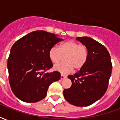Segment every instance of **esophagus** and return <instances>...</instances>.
<instances>
[{"instance_id":"34e87169","label":"esophagus","mask_w":120,"mask_h":120,"mask_svg":"<svg viewBox=\"0 0 120 120\" xmlns=\"http://www.w3.org/2000/svg\"><path fill=\"white\" fill-rule=\"evenodd\" d=\"M66 78V76L64 75H61V76H60V78H61L62 80H63V79H64V78Z\"/></svg>"}]
</instances>
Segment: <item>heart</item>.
<instances>
[{
	"label": "heart",
	"mask_w": 120,
	"mask_h": 120,
	"mask_svg": "<svg viewBox=\"0 0 120 120\" xmlns=\"http://www.w3.org/2000/svg\"><path fill=\"white\" fill-rule=\"evenodd\" d=\"M64 56L65 62L55 65L54 69L63 75L68 74L73 71L80 69L86 64L88 57L87 47L83 45L72 40L61 44L58 48L52 47L49 51V57L53 64H57L62 60Z\"/></svg>",
	"instance_id": "1"
}]
</instances>
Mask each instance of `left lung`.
<instances>
[{
  "instance_id": "1",
  "label": "left lung",
  "mask_w": 120,
  "mask_h": 120,
  "mask_svg": "<svg viewBox=\"0 0 120 120\" xmlns=\"http://www.w3.org/2000/svg\"><path fill=\"white\" fill-rule=\"evenodd\" d=\"M87 49L88 57L80 70L68 78L70 88L64 90V96L73 105L86 107L100 100L107 89L112 72L111 56L106 47L90 37L76 38Z\"/></svg>"
}]
</instances>
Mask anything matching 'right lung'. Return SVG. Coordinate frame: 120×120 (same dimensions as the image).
Returning a JSON list of instances; mask_svg holds the SVG:
<instances>
[{"instance_id": "right-lung-1", "label": "right lung", "mask_w": 120, "mask_h": 120, "mask_svg": "<svg viewBox=\"0 0 120 120\" xmlns=\"http://www.w3.org/2000/svg\"><path fill=\"white\" fill-rule=\"evenodd\" d=\"M62 41L53 33L35 31L25 35L13 45L8 60L9 82L15 96L27 103L42 100L54 82L60 79L58 71L45 73L52 68L49 51Z\"/></svg>"}]
</instances>
